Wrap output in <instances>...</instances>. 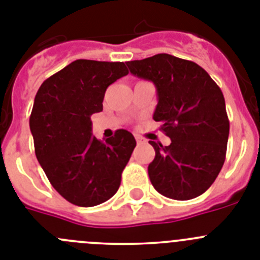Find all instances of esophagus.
Masks as SVG:
<instances>
[{
	"mask_svg": "<svg viewBox=\"0 0 260 260\" xmlns=\"http://www.w3.org/2000/svg\"><path fill=\"white\" fill-rule=\"evenodd\" d=\"M135 139H137V143L138 144H142V143H146V139L141 135H135Z\"/></svg>",
	"mask_w": 260,
	"mask_h": 260,
	"instance_id": "obj_1",
	"label": "esophagus"
}]
</instances>
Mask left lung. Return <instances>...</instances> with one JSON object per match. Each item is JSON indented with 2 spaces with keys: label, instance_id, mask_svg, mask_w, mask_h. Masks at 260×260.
<instances>
[{
  "label": "left lung",
  "instance_id": "obj_1",
  "mask_svg": "<svg viewBox=\"0 0 260 260\" xmlns=\"http://www.w3.org/2000/svg\"><path fill=\"white\" fill-rule=\"evenodd\" d=\"M126 65L157 91L153 119L171 138L169 146L150 141L152 186L167 198L189 201L203 194L219 176L226 155L229 119L221 89L195 62L160 53Z\"/></svg>",
  "mask_w": 260,
  "mask_h": 260
}]
</instances>
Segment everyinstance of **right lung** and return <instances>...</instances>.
Here are the masks:
<instances>
[{
	"instance_id": "right-lung-1",
	"label": "right lung",
	"mask_w": 260,
	"mask_h": 260,
	"mask_svg": "<svg viewBox=\"0 0 260 260\" xmlns=\"http://www.w3.org/2000/svg\"><path fill=\"white\" fill-rule=\"evenodd\" d=\"M128 74L123 62L77 59L43 82L29 117L35 153L61 197L79 207L110 199L137 142L119 128L99 141L91 116L103 110L105 91Z\"/></svg>"
}]
</instances>
